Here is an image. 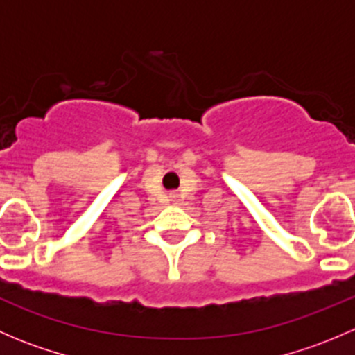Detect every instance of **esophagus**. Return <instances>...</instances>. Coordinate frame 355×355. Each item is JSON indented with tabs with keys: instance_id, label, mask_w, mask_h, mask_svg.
I'll return each mask as SVG.
<instances>
[{
	"instance_id": "34e87169",
	"label": "esophagus",
	"mask_w": 355,
	"mask_h": 355,
	"mask_svg": "<svg viewBox=\"0 0 355 355\" xmlns=\"http://www.w3.org/2000/svg\"><path fill=\"white\" fill-rule=\"evenodd\" d=\"M170 198H177V196H175V194H170Z\"/></svg>"
}]
</instances>
